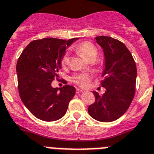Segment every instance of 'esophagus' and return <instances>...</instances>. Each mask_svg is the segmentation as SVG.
Segmentation results:
<instances>
[{
	"instance_id": "34e87169",
	"label": "esophagus",
	"mask_w": 154,
	"mask_h": 154,
	"mask_svg": "<svg viewBox=\"0 0 154 154\" xmlns=\"http://www.w3.org/2000/svg\"><path fill=\"white\" fill-rule=\"evenodd\" d=\"M84 92V91L81 89H80V88H77V94H79V93H82Z\"/></svg>"
}]
</instances>
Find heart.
I'll use <instances>...</instances> for the list:
<instances>
[{"label": "heart", "mask_w": 154, "mask_h": 154, "mask_svg": "<svg viewBox=\"0 0 154 154\" xmlns=\"http://www.w3.org/2000/svg\"><path fill=\"white\" fill-rule=\"evenodd\" d=\"M77 51L80 54L84 59L89 60L91 59H95L96 60L97 57L98 52L96 47L94 44L88 41L80 43L76 48ZM68 63V55L67 54L64 55L62 58L61 64L63 66H66ZM91 80V75L87 73H81V74H75L71 77V80L76 84H77L80 87H86L88 84V82Z\"/></svg>", "instance_id": "1"}]
</instances>
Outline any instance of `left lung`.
Wrapping results in <instances>:
<instances>
[{
	"instance_id": "1",
	"label": "left lung",
	"mask_w": 154,
	"mask_h": 154,
	"mask_svg": "<svg viewBox=\"0 0 154 154\" xmlns=\"http://www.w3.org/2000/svg\"><path fill=\"white\" fill-rule=\"evenodd\" d=\"M103 49L104 68L101 86L106 89L100 96L93 91L95 102L88 106L90 116L100 122L120 118L131 105L135 94L137 67L132 54L118 40L106 36L96 37Z\"/></svg>"
}]
</instances>
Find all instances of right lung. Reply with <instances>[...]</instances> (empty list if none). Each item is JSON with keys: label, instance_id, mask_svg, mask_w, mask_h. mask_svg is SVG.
Instances as JSON below:
<instances>
[{"label": "right lung", "instance_id": "1", "mask_svg": "<svg viewBox=\"0 0 154 154\" xmlns=\"http://www.w3.org/2000/svg\"><path fill=\"white\" fill-rule=\"evenodd\" d=\"M78 38L65 41L48 37L35 40L24 48L17 63L18 91L23 104L34 117L55 121L67 112L75 95V87L65 85L54 88L66 49Z\"/></svg>", "mask_w": 154, "mask_h": 154}]
</instances>
